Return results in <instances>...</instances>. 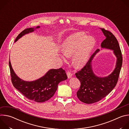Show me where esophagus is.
<instances>
[{
    "label": "esophagus",
    "mask_w": 129,
    "mask_h": 129,
    "mask_svg": "<svg viewBox=\"0 0 129 129\" xmlns=\"http://www.w3.org/2000/svg\"><path fill=\"white\" fill-rule=\"evenodd\" d=\"M67 75L68 78H69V79L71 78L72 77V73L71 72H70V71H67Z\"/></svg>",
    "instance_id": "1"
}]
</instances>
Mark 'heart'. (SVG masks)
<instances>
[{"mask_svg":"<svg viewBox=\"0 0 129 129\" xmlns=\"http://www.w3.org/2000/svg\"><path fill=\"white\" fill-rule=\"evenodd\" d=\"M95 44L94 39L84 33L78 32L72 34L63 42V53L67 57L72 56V64L76 67L83 66L88 61L92 50ZM65 59L64 57H62Z\"/></svg>","mask_w":129,"mask_h":129,"instance_id":"heart-1","label":"heart"}]
</instances>
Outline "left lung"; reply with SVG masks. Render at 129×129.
Masks as SVG:
<instances>
[{
    "mask_svg": "<svg viewBox=\"0 0 129 129\" xmlns=\"http://www.w3.org/2000/svg\"><path fill=\"white\" fill-rule=\"evenodd\" d=\"M101 29L106 37L101 46L113 50L117 58L116 67L108 77L100 78L95 76L92 69L91 62L100 50L97 49L83 68L76 73V77L81 82V86L77 93V96L81 102L88 104L100 101L112 91L117 83L122 64L121 51L115 37L111 31L104 28Z\"/></svg>",
    "mask_w": 129,
    "mask_h": 129,
    "instance_id": "left-lung-1",
    "label": "left lung"
}]
</instances>
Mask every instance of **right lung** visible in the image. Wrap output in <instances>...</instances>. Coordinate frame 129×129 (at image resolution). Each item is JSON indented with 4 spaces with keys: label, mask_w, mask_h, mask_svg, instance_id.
<instances>
[{
    "label": "right lung",
    "mask_w": 129,
    "mask_h": 129,
    "mask_svg": "<svg viewBox=\"0 0 129 129\" xmlns=\"http://www.w3.org/2000/svg\"><path fill=\"white\" fill-rule=\"evenodd\" d=\"M40 26H37L39 28ZM34 28H28L21 31L17 37V41L24 35L33 32ZM10 60V59H9ZM9 67L12 83L17 89L27 99L37 103H42L49 100L53 96L57 90L60 82L67 79L64 70L52 69L49 70L45 76L32 82H26L18 78L15 73L9 61Z\"/></svg>",
    "instance_id": "obj_1"
}]
</instances>
